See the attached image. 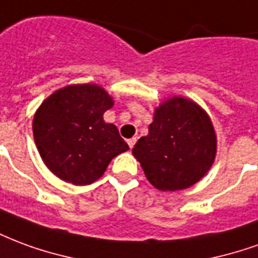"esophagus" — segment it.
<instances>
[{
  "instance_id": "obj_1",
  "label": "esophagus",
  "mask_w": 258,
  "mask_h": 258,
  "mask_svg": "<svg viewBox=\"0 0 258 258\" xmlns=\"http://www.w3.org/2000/svg\"><path fill=\"white\" fill-rule=\"evenodd\" d=\"M135 142H137V138H130V140H127V144H128L130 148H133V146L135 145Z\"/></svg>"
}]
</instances>
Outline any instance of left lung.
Segmentation results:
<instances>
[{
    "mask_svg": "<svg viewBox=\"0 0 258 258\" xmlns=\"http://www.w3.org/2000/svg\"><path fill=\"white\" fill-rule=\"evenodd\" d=\"M216 152L209 114L184 96L162 102L155 109L149 134L133 148L148 181L164 192L186 189L200 181L214 163Z\"/></svg>",
    "mask_w": 258,
    "mask_h": 258,
    "instance_id": "8db88e82",
    "label": "left lung"
}]
</instances>
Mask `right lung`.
Masks as SVG:
<instances>
[{
	"label": "right lung",
	"instance_id": "1",
	"mask_svg": "<svg viewBox=\"0 0 258 258\" xmlns=\"http://www.w3.org/2000/svg\"><path fill=\"white\" fill-rule=\"evenodd\" d=\"M113 98L96 84H74L55 91L33 118V135L42 162L58 178L88 185L101 178L113 157L128 151L103 113Z\"/></svg>",
	"mask_w": 258,
	"mask_h": 258
}]
</instances>
